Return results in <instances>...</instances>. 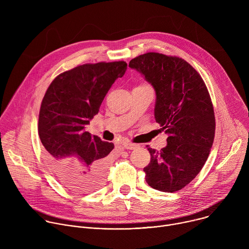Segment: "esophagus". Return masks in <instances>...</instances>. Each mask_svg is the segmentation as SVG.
<instances>
[{"instance_id":"obj_1","label":"esophagus","mask_w":249,"mask_h":249,"mask_svg":"<svg viewBox=\"0 0 249 249\" xmlns=\"http://www.w3.org/2000/svg\"><path fill=\"white\" fill-rule=\"evenodd\" d=\"M123 147H124V149H127V150H135L138 148V145L126 142V143H123Z\"/></svg>"}]
</instances>
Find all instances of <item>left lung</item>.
I'll return each instance as SVG.
<instances>
[{"label":"left lung","instance_id":"8db88e82","mask_svg":"<svg viewBox=\"0 0 249 249\" xmlns=\"http://www.w3.org/2000/svg\"><path fill=\"white\" fill-rule=\"evenodd\" d=\"M129 67L155 89V119L168 135L160 151L148 148L146 181L159 191H178L200 172L214 142L210 94L197 71L181 58L150 52L132 59Z\"/></svg>","mask_w":249,"mask_h":249}]
</instances>
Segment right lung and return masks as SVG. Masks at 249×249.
Returning <instances> with one entry per match:
<instances>
[{"label": "right lung", "mask_w": 249, "mask_h": 249, "mask_svg": "<svg viewBox=\"0 0 249 249\" xmlns=\"http://www.w3.org/2000/svg\"><path fill=\"white\" fill-rule=\"evenodd\" d=\"M126 69L124 61L81 65L59 75L46 90L38 134L48 166L71 191L91 192L104 182L114 145L91 136L86 125Z\"/></svg>", "instance_id": "1"}]
</instances>
